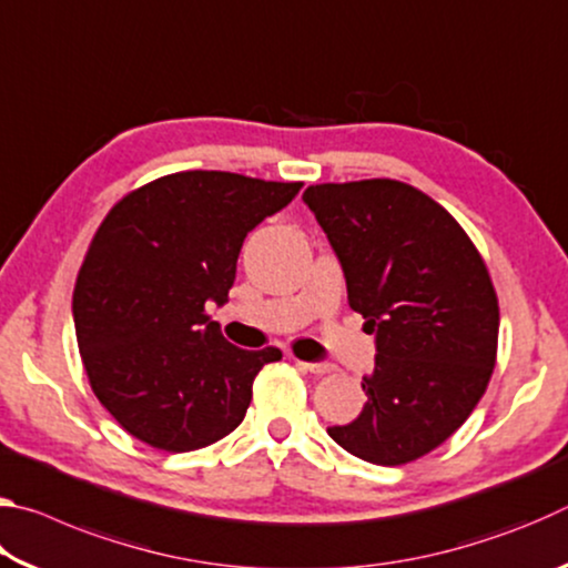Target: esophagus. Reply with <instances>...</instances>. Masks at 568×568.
<instances>
[{"label": "esophagus", "instance_id": "1", "mask_svg": "<svg viewBox=\"0 0 568 568\" xmlns=\"http://www.w3.org/2000/svg\"><path fill=\"white\" fill-rule=\"evenodd\" d=\"M297 365H303L305 371L315 373V376H325V373H333L335 371L333 363H303V361H297Z\"/></svg>", "mask_w": 568, "mask_h": 568}]
</instances>
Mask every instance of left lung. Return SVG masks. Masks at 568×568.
<instances>
[{"label": "left lung", "instance_id": "8db88e82", "mask_svg": "<svg viewBox=\"0 0 568 568\" xmlns=\"http://www.w3.org/2000/svg\"><path fill=\"white\" fill-rule=\"evenodd\" d=\"M303 200L338 255L351 307L376 333L368 400L328 436L368 464H410L464 426L491 381V275L454 215L406 182H325Z\"/></svg>", "mask_w": 568, "mask_h": 568}]
</instances>
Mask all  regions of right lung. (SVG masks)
<instances>
[{
  "instance_id": "right-lung-1",
  "label": "right lung",
  "mask_w": 568,
  "mask_h": 568,
  "mask_svg": "<svg viewBox=\"0 0 568 568\" xmlns=\"http://www.w3.org/2000/svg\"><path fill=\"white\" fill-rule=\"evenodd\" d=\"M301 187L187 170L102 220L74 283V333L94 396L130 436L185 454L243 423L255 376L283 353L227 343L205 305L227 301L243 240Z\"/></svg>"
}]
</instances>
